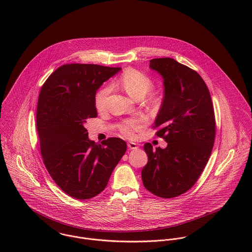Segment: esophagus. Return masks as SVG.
Listing matches in <instances>:
<instances>
[{
    "label": "esophagus",
    "instance_id": "esophagus-1",
    "mask_svg": "<svg viewBox=\"0 0 252 252\" xmlns=\"http://www.w3.org/2000/svg\"><path fill=\"white\" fill-rule=\"evenodd\" d=\"M127 145H128V147H129L130 149H137V148L139 147L138 144H136V143H133V142H129V143L127 144Z\"/></svg>",
    "mask_w": 252,
    "mask_h": 252
}]
</instances>
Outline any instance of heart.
<instances>
[{
    "mask_svg": "<svg viewBox=\"0 0 252 252\" xmlns=\"http://www.w3.org/2000/svg\"><path fill=\"white\" fill-rule=\"evenodd\" d=\"M119 84L125 89V91L134 99L144 98L147 93L153 87V82L144 72L128 69L122 73L119 78ZM111 91L110 85H105L101 87L95 94V106L99 110H102L106 108L108 95ZM144 124V119L142 118H134L125 120L120 124V131L131 137L136 130H138Z\"/></svg>",
    "mask_w": 252,
    "mask_h": 252,
    "instance_id": "heart-1",
    "label": "heart"
}]
</instances>
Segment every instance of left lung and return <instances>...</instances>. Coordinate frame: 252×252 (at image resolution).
<instances>
[{
	"mask_svg": "<svg viewBox=\"0 0 252 252\" xmlns=\"http://www.w3.org/2000/svg\"><path fill=\"white\" fill-rule=\"evenodd\" d=\"M149 69L163 78L164 97L154 125L166 148L144 144L148 162L142 171L144 187L161 198L188 191L205 169L215 144L216 120L210 91L192 69L172 58L150 60Z\"/></svg>",
	"mask_w": 252,
	"mask_h": 252,
	"instance_id": "1",
	"label": "left lung"
}]
</instances>
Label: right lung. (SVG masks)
I'll list each match as a JSON object with an SVG mask.
<instances>
[{"instance_id": "right-lung-1", "label": "right lung", "mask_w": 252, "mask_h": 252, "mask_svg": "<svg viewBox=\"0 0 252 252\" xmlns=\"http://www.w3.org/2000/svg\"><path fill=\"white\" fill-rule=\"evenodd\" d=\"M121 68L70 64L58 68L41 87L36 108L40 153L55 183L69 196L87 200L100 194L125 154L119 138L96 144L84 127L97 117L95 94Z\"/></svg>"}]
</instances>
